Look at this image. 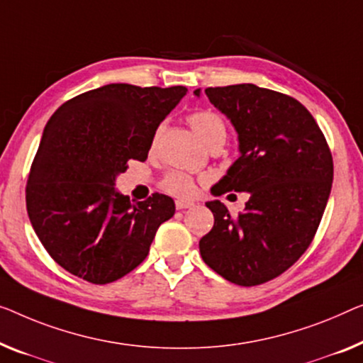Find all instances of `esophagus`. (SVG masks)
<instances>
[{"instance_id":"obj_1","label":"esophagus","mask_w":363,"mask_h":363,"mask_svg":"<svg viewBox=\"0 0 363 363\" xmlns=\"http://www.w3.org/2000/svg\"><path fill=\"white\" fill-rule=\"evenodd\" d=\"M194 202H189V200H176V208L184 210V208H192Z\"/></svg>"}]
</instances>
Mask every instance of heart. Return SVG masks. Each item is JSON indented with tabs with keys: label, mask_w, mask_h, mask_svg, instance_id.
<instances>
[{
	"label": "heart",
	"mask_w": 363,
	"mask_h": 363,
	"mask_svg": "<svg viewBox=\"0 0 363 363\" xmlns=\"http://www.w3.org/2000/svg\"><path fill=\"white\" fill-rule=\"evenodd\" d=\"M189 125L192 127L197 137L202 140L205 145L215 142L226 137V127L223 118L213 111H196L189 116ZM160 137V130L155 135L153 145H156ZM163 189L166 192L172 194L177 197H192L197 191V182L191 174L182 171H171L163 179Z\"/></svg>",
	"instance_id": "heart-1"
}]
</instances>
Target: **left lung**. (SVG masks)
<instances>
[{
  "mask_svg": "<svg viewBox=\"0 0 363 363\" xmlns=\"http://www.w3.org/2000/svg\"><path fill=\"white\" fill-rule=\"evenodd\" d=\"M205 94L233 123L240 143V158L216 184L215 196L247 192L250 200L238 216L220 200L205 203L215 223L199 242L200 256L231 284H264L311 245L331 194V151L294 97L250 83L207 88Z\"/></svg>",
  "mask_w": 363,
  "mask_h": 363,
  "instance_id": "8db88e82",
  "label": "left lung"
}]
</instances>
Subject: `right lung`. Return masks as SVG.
<instances>
[{
  "label": "right lung",
  "instance_id": "add662e5",
  "mask_svg": "<svg viewBox=\"0 0 363 363\" xmlns=\"http://www.w3.org/2000/svg\"><path fill=\"white\" fill-rule=\"evenodd\" d=\"M186 93L184 86L113 83L73 97L50 117L30 166L26 205L58 266L104 285L145 261L176 205L163 194L132 202L113 186L130 160L148 158L156 128Z\"/></svg>",
  "mask_w": 363,
  "mask_h": 363
}]
</instances>
